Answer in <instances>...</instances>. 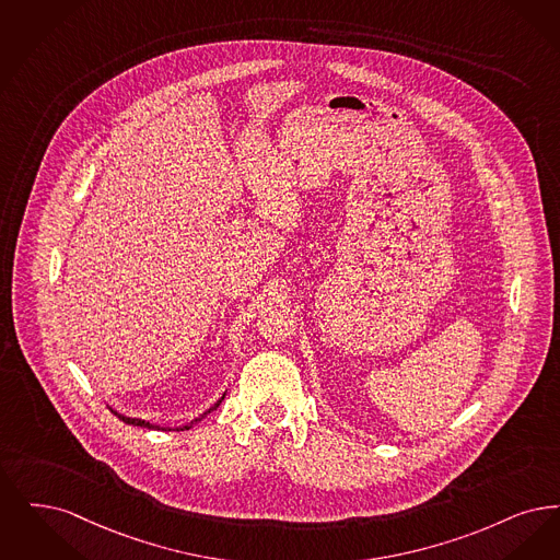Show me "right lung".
Here are the masks:
<instances>
[{
  "mask_svg": "<svg viewBox=\"0 0 560 560\" xmlns=\"http://www.w3.org/2000/svg\"><path fill=\"white\" fill-rule=\"evenodd\" d=\"M223 397H225V393L219 397L218 401L207 410V412L200 413V416H196L195 420H190L188 424H182V427H161V424H154V422H148V420H142V418H131V416H125V413H119L117 410H110V412L115 413V416H119V420H122L125 424H133V427H142V429H152V431H188V429H192L195 424H198L207 413L213 412V410H218L219 406H221V401H223Z\"/></svg>",
  "mask_w": 560,
  "mask_h": 560,
  "instance_id": "1",
  "label": "right lung"
}]
</instances>
